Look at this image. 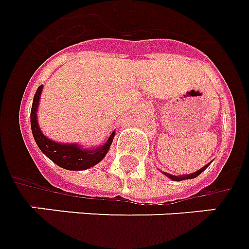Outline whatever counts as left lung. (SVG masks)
Listing matches in <instances>:
<instances>
[{"instance_id": "obj_1", "label": "left lung", "mask_w": 249, "mask_h": 249, "mask_svg": "<svg viewBox=\"0 0 249 249\" xmlns=\"http://www.w3.org/2000/svg\"><path fill=\"white\" fill-rule=\"evenodd\" d=\"M210 164H211V163H208V164H206L204 167H202L200 170H198L196 172H194V174H190V175H181V176H175V175L167 174V172H163V175H166L167 178H171V180H174V181H181V180H189V178H196V176H199V175L202 174V172H203L207 167L210 166Z\"/></svg>"}]
</instances>
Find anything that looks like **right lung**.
<instances>
[{"label": "right lung", "instance_id": "add662e5", "mask_svg": "<svg viewBox=\"0 0 249 249\" xmlns=\"http://www.w3.org/2000/svg\"><path fill=\"white\" fill-rule=\"evenodd\" d=\"M42 89L43 86L41 85L37 89V91H36L31 110L32 134H33V137H35L36 144L38 145V148L41 149V152L47 158L51 159L55 164H57L61 168L71 171L87 170V168L97 164L101 159H104L107 153L109 152V148L112 145L113 139H114V131H113L112 135L109 136V139L105 141L104 144L92 149L82 148L78 144H64V142L53 141L51 139H49V137L42 134V131H41L38 126V121H37V110H38Z\"/></svg>", "mask_w": 249, "mask_h": 249}]
</instances>
